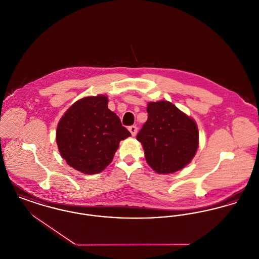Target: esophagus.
Returning <instances> with one entry per match:
<instances>
[{
    "mask_svg": "<svg viewBox=\"0 0 259 259\" xmlns=\"http://www.w3.org/2000/svg\"><path fill=\"white\" fill-rule=\"evenodd\" d=\"M128 129H129V131H130V133H131V135H132V136H136L138 131L137 126L133 125V126H130Z\"/></svg>",
    "mask_w": 259,
    "mask_h": 259,
    "instance_id": "34e87169",
    "label": "esophagus"
}]
</instances>
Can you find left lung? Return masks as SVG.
<instances>
[{"mask_svg": "<svg viewBox=\"0 0 259 259\" xmlns=\"http://www.w3.org/2000/svg\"><path fill=\"white\" fill-rule=\"evenodd\" d=\"M148 120L138 133L148 164L158 174L181 170L194 158L198 129L193 118L167 101L148 104Z\"/></svg>", "mask_w": 259, "mask_h": 259, "instance_id": "1", "label": "left lung"}]
</instances>
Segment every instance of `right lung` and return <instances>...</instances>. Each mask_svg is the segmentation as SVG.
I'll list each match as a JSON object with an SVG mask.
<instances>
[{"label":"right lung","mask_w":259,"mask_h":259,"mask_svg":"<svg viewBox=\"0 0 259 259\" xmlns=\"http://www.w3.org/2000/svg\"><path fill=\"white\" fill-rule=\"evenodd\" d=\"M107 102L104 95L83 98L58 124L56 141L61 156L84 174L102 172L112 161L119 142L131 136Z\"/></svg>","instance_id":"add662e5"}]
</instances>
